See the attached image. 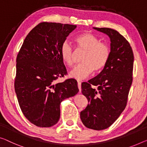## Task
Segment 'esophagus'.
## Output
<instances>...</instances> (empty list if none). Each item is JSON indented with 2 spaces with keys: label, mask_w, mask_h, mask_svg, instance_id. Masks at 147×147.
<instances>
[{
  "label": "esophagus",
  "mask_w": 147,
  "mask_h": 147,
  "mask_svg": "<svg viewBox=\"0 0 147 147\" xmlns=\"http://www.w3.org/2000/svg\"><path fill=\"white\" fill-rule=\"evenodd\" d=\"M78 89H79V92L81 91V82L80 81H78Z\"/></svg>",
  "instance_id": "34e87169"
}]
</instances>
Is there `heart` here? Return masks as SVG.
<instances>
[{
    "label": "heart",
    "instance_id": "obj_1",
    "mask_svg": "<svg viewBox=\"0 0 147 147\" xmlns=\"http://www.w3.org/2000/svg\"><path fill=\"white\" fill-rule=\"evenodd\" d=\"M74 41L80 49L86 50L83 55V63L76 66L70 72L71 78L78 80L86 78L93 73L94 70L100 71L106 66L110 56V49L106 43L90 33L78 35ZM61 59L67 66L74 64V49L69 41H65L60 48Z\"/></svg>",
    "mask_w": 147,
    "mask_h": 147
}]
</instances>
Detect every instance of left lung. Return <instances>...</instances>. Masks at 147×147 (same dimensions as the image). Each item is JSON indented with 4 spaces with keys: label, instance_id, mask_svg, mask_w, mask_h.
Returning <instances> with one entry per match:
<instances>
[{
    "label": "left lung",
    "instance_id": "8db88e82",
    "mask_svg": "<svg viewBox=\"0 0 147 147\" xmlns=\"http://www.w3.org/2000/svg\"><path fill=\"white\" fill-rule=\"evenodd\" d=\"M93 28L110 38V56L100 74L81 84L89 104L80 116L86 127L103 130L111 126L125 108L133 81L134 56L129 43L117 31Z\"/></svg>",
    "mask_w": 147,
    "mask_h": 147
}]
</instances>
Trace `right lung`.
<instances>
[{
    "label": "right lung",
    "mask_w": 147,
    "mask_h": 147,
    "mask_svg": "<svg viewBox=\"0 0 147 147\" xmlns=\"http://www.w3.org/2000/svg\"><path fill=\"white\" fill-rule=\"evenodd\" d=\"M76 28L39 23L26 36L18 54L15 92L23 114L35 125H55L60 117L61 102L79 91L75 79L56 82L67 73L60 54L61 44Z\"/></svg>",
    "instance_id": "right-lung-1"
}]
</instances>
